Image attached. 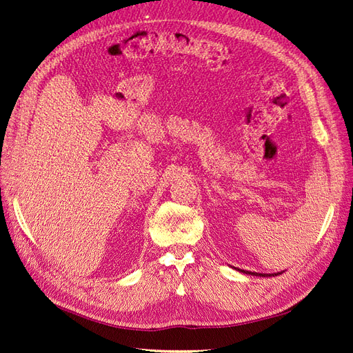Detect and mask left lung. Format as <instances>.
<instances>
[{"instance_id": "8db88e82", "label": "left lung", "mask_w": 353, "mask_h": 353, "mask_svg": "<svg viewBox=\"0 0 353 353\" xmlns=\"http://www.w3.org/2000/svg\"><path fill=\"white\" fill-rule=\"evenodd\" d=\"M241 272H244V274H249V275H256V276H275V275H279V274H281V272H274V274H259V272H250V271H241Z\"/></svg>"}]
</instances>
